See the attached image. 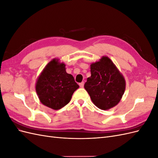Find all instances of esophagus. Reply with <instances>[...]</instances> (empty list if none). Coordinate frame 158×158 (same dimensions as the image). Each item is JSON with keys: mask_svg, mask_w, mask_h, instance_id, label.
<instances>
[{"mask_svg": "<svg viewBox=\"0 0 158 158\" xmlns=\"http://www.w3.org/2000/svg\"><path fill=\"white\" fill-rule=\"evenodd\" d=\"M84 85V82H81V83L79 84V85H80V88H83Z\"/></svg>", "mask_w": 158, "mask_h": 158, "instance_id": "34e87169", "label": "esophagus"}]
</instances>
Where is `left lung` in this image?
<instances>
[{
    "label": "left lung",
    "instance_id": "8db88e82",
    "mask_svg": "<svg viewBox=\"0 0 158 158\" xmlns=\"http://www.w3.org/2000/svg\"><path fill=\"white\" fill-rule=\"evenodd\" d=\"M90 69L91 76L84 88L95 106L103 110L117 106L125 89V80L122 74L107 56L92 63Z\"/></svg>",
    "mask_w": 158,
    "mask_h": 158
}]
</instances>
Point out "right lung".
<instances>
[{"label":"right lung","mask_w":158,"mask_h":158,"mask_svg":"<svg viewBox=\"0 0 158 158\" xmlns=\"http://www.w3.org/2000/svg\"><path fill=\"white\" fill-rule=\"evenodd\" d=\"M79 88L74 78L66 73L65 64L53 59L46 66L38 78L35 89L41 102L57 110L67 105Z\"/></svg>","instance_id":"right-lung-1"}]
</instances>
